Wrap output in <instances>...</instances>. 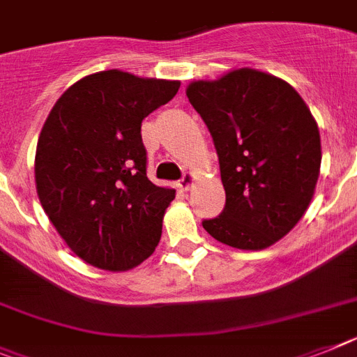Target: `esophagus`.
I'll list each match as a JSON object with an SVG mask.
<instances>
[{
    "label": "esophagus",
    "instance_id": "1",
    "mask_svg": "<svg viewBox=\"0 0 357 357\" xmlns=\"http://www.w3.org/2000/svg\"><path fill=\"white\" fill-rule=\"evenodd\" d=\"M194 181H196V176H194V172H187L183 178L179 179L178 187L181 188V190H190V187L194 185Z\"/></svg>",
    "mask_w": 357,
    "mask_h": 357
}]
</instances>
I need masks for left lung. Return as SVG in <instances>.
I'll return each instance as SVG.
<instances>
[{
    "mask_svg": "<svg viewBox=\"0 0 357 357\" xmlns=\"http://www.w3.org/2000/svg\"><path fill=\"white\" fill-rule=\"evenodd\" d=\"M187 98L212 136L227 202L203 229L221 243L261 250L294 229L314 196L321 139L301 96L280 77L239 68L194 82Z\"/></svg>",
    "mask_w": 357,
    "mask_h": 357,
    "instance_id": "8db88e82",
    "label": "left lung"
}]
</instances>
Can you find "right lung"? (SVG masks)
Instances as JSON below:
<instances>
[{
  "instance_id": "1",
  "label": "right lung",
  "mask_w": 357,
  "mask_h": 357,
  "mask_svg": "<svg viewBox=\"0 0 357 357\" xmlns=\"http://www.w3.org/2000/svg\"><path fill=\"white\" fill-rule=\"evenodd\" d=\"M179 82L103 70L63 92L36 149L41 206L72 252L105 271L145 261L176 190L146 178L142 123Z\"/></svg>"
}]
</instances>
